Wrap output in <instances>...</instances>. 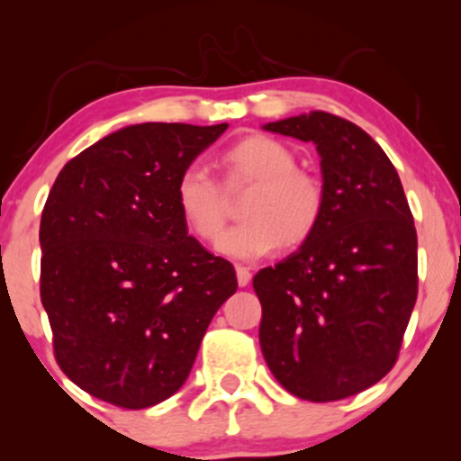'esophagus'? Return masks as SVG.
Here are the masks:
<instances>
[{"instance_id":"obj_1","label":"esophagus","mask_w":461,"mask_h":461,"mask_svg":"<svg viewBox=\"0 0 461 461\" xmlns=\"http://www.w3.org/2000/svg\"><path fill=\"white\" fill-rule=\"evenodd\" d=\"M236 279H238V285H242V288H245V285L251 282V273H249V268L236 267Z\"/></svg>"}]
</instances>
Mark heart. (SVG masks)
<instances>
[{"label": "heart", "mask_w": 461, "mask_h": 461, "mask_svg": "<svg viewBox=\"0 0 461 461\" xmlns=\"http://www.w3.org/2000/svg\"><path fill=\"white\" fill-rule=\"evenodd\" d=\"M227 184L256 182L245 203V223L221 236V253L231 260L256 262L282 242L294 247L308 240L325 210L322 179L294 167L297 158L271 136L253 134L238 140L221 158ZM177 212L199 240L212 242L225 225V199L219 182L205 168L190 164L176 182Z\"/></svg>", "instance_id": "1"}]
</instances>
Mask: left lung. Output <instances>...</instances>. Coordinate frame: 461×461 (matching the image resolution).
<instances>
[{"mask_svg":"<svg viewBox=\"0 0 461 461\" xmlns=\"http://www.w3.org/2000/svg\"><path fill=\"white\" fill-rule=\"evenodd\" d=\"M264 130L314 142L325 210L299 251L253 277L260 347L290 394L327 403L394 366L418 294V240L396 168L362 128L310 114Z\"/></svg>","mask_w":461,"mask_h":461,"instance_id":"8db88e82","label":"left lung"}]
</instances>
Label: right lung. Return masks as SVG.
<instances>
[{
    "mask_svg": "<svg viewBox=\"0 0 461 461\" xmlns=\"http://www.w3.org/2000/svg\"><path fill=\"white\" fill-rule=\"evenodd\" d=\"M227 123L130 125L65 164L41 216V301L62 373L142 410L186 382L236 271L188 236L176 182Z\"/></svg>",
    "mask_w": 461,
    "mask_h": 461,
    "instance_id": "1",
    "label": "right lung"
}]
</instances>
